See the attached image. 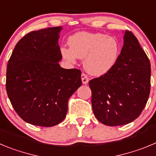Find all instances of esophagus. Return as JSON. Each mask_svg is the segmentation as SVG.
Returning <instances> with one entry per match:
<instances>
[{
    "instance_id": "1",
    "label": "esophagus",
    "mask_w": 156,
    "mask_h": 156,
    "mask_svg": "<svg viewBox=\"0 0 156 156\" xmlns=\"http://www.w3.org/2000/svg\"><path fill=\"white\" fill-rule=\"evenodd\" d=\"M81 80H82V83L83 84H87L89 82V79H88L87 76L86 75L85 73H83L81 74Z\"/></svg>"
}]
</instances>
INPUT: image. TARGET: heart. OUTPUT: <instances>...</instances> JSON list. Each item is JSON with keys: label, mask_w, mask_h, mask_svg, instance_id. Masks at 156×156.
I'll list each match as a JSON object with an SVG mask.
<instances>
[{"label": "heart", "mask_w": 156, "mask_h": 156, "mask_svg": "<svg viewBox=\"0 0 156 156\" xmlns=\"http://www.w3.org/2000/svg\"><path fill=\"white\" fill-rule=\"evenodd\" d=\"M69 48H61L66 60L74 62L84 58L83 66L92 75L101 76L114 66L121 53V45L115 37L103 33L78 32L69 37Z\"/></svg>", "instance_id": "1"}]
</instances>
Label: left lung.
Listing matches in <instances>:
<instances>
[{
    "mask_svg": "<svg viewBox=\"0 0 156 156\" xmlns=\"http://www.w3.org/2000/svg\"><path fill=\"white\" fill-rule=\"evenodd\" d=\"M97 119L108 126L127 125L138 118L148 101L151 65L131 31L126 30L124 45L109 72L89 82Z\"/></svg>",
    "mask_w": 156,
    "mask_h": 156,
    "instance_id": "obj_1",
    "label": "left lung"
}]
</instances>
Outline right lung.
Returning <instances> with one entry per match:
<instances>
[{"label":"right lung","instance_id":"right-lung-1","mask_svg":"<svg viewBox=\"0 0 156 156\" xmlns=\"http://www.w3.org/2000/svg\"><path fill=\"white\" fill-rule=\"evenodd\" d=\"M62 27L31 31L18 41L8 60L6 90L20 118L52 127L63 121L68 101L82 84L81 71L63 69L58 46Z\"/></svg>","mask_w":156,"mask_h":156}]
</instances>
